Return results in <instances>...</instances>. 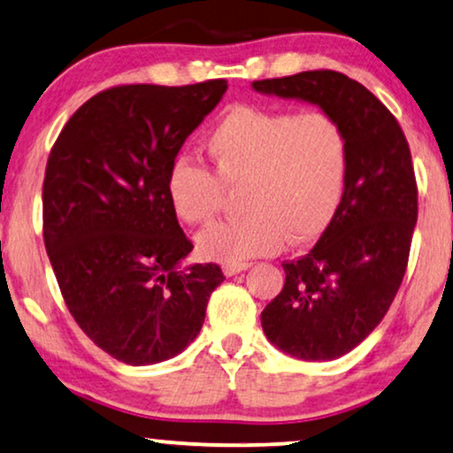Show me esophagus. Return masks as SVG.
Returning a JSON list of instances; mask_svg holds the SVG:
<instances>
[{
    "label": "esophagus",
    "mask_w": 453,
    "mask_h": 453,
    "mask_svg": "<svg viewBox=\"0 0 453 453\" xmlns=\"http://www.w3.org/2000/svg\"><path fill=\"white\" fill-rule=\"evenodd\" d=\"M249 267H250V263H226V265H223V273H226L227 278H232L240 272H246Z\"/></svg>",
    "instance_id": "34e87169"
}]
</instances>
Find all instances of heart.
Listing matches in <instances>:
<instances>
[{
    "label": "heart",
    "mask_w": 453,
    "mask_h": 453,
    "mask_svg": "<svg viewBox=\"0 0 453 453\" xmlns=\"http://www.w3.org/2000/svg\"><path fill=\"white\" fill-rule=\"evenodd\" d=\"M209 169L177 160L167 177L169 203L190 226L217 215L223 188H238L236 219L198 234L204 259L240 263L273 255L286 240L313 242L339 213L349 177V140L328 112H290L238 104L204 137Z\"/></svg>",
    "instance_id": "b5f03b06"
}]
</instances>
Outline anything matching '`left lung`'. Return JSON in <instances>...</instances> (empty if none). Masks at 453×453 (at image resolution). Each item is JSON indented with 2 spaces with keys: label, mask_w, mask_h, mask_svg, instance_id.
I'll return each mask as SVG.
<instances>
[{
  "label": "left lung",
  "mask_w": 453,
  "mask_h": 453,
  "mask_svg": "<svg viewBox=\"0 0 453 453\" xmlns=\"http://www.w3.org/2000/svg\"><path fill=\"white\" fill-rule=\"evenodd\" d=\"M253 89L319 106L349 140L339 213L305 257L282 263V293L261 313L263 332L280 351L328 362L380 324L402 286L418 219L410 146L388 108L342 73L263 79Z\"/></svg>",
  "instance_id": "obj_1"
}]
</instances>
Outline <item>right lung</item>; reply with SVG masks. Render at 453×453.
<instances>
[{
  "instance_id": "obj_1",
  "label": "right lung",
  "mask_w": 453,
  "mask_h": 453,
  "mask_svg": "<svg viewBox=\"0 0 453 453\" xmlns=\"http://www.w3.org/2000/svg\"><path fill=\"white\" fill-rule=\"evenodd\" d=\"M226 89V79H213L100 91L50 152L45 250L74 322L123 364L184 351L226 280L215 263L181 265L194 246L167 194L177 152Z\"/></svg>"
}]
</instances>
